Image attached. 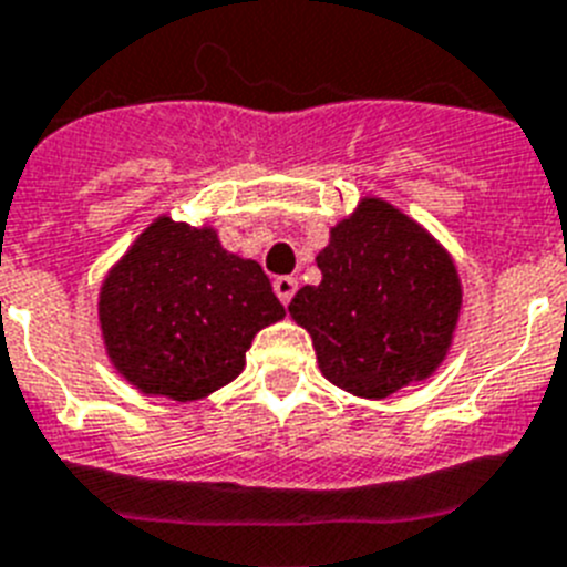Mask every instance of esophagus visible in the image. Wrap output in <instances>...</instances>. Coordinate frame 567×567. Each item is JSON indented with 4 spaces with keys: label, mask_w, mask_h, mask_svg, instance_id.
<instances>
[{
    "label": "esophagus",
    "mask_w": 567,
    "mask_h": 567,
    "mask_svg": "<svg viewBox=\"0 0 567 567\" xmlns=\"http://www.w3.org/2000/svg\"><path fill=\"white\" fill-rule=\"evenodd\" d=\"M274 290H277L279 302L288 305L290 299H293V293H297V279H293V277H277V279H274Z\"/></svg>",
    "instance_id": "34e87169"
}]
</instances>
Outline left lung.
I'll list each match as a JSON object with an SVG mask.
<instances>
[{"mask_svg": "<svg viewBox=\"0 0 567 567\" xmlns=\"http://www.w3.org/2000/svg\"><path fill=\"white\" fill-rule=\"evenodd\" d=\"M322 282L288 311L313 339L324 379L385 400L436 371L460 317V277L425 228L382 199H365L319 250Z\"/></svg>", "mask_w": 567, "mask_h": 567, "instance_id": "left-lung-1", "label": "left lung"}]
</instances>
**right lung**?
<instances>
[{"label":"right lung","mask_w":567,"mask_h":567,"mask_svg":"<svg viewBox=\"0 0 567 567\" xmlns=\"http://www.w3.org/2000/svg\"><path fill=\"white\" fill-rule=\"evenodd\" d=\"M285 317L270 279L210 228L156 219L107 274L100 322L107 357L142 393L202 400L245 368L256 331Z\"/></svg>","instance_id":"add662e5"}]
</instances>
